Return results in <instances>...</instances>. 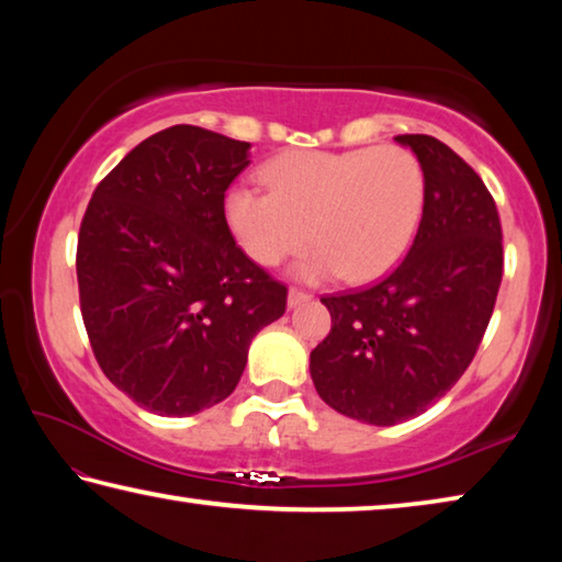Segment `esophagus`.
Wrapping results in <instances>:
<instances>
[{
  "mask_svg": "<svg viewBox=\"0 0 562 562\" xmlns=\"http://www.w3.org/2000/svg\"><path fill=\"white\" fill-rule=\"evenodd\" d=\"M310 300H312V294L304 292V290H297V288H292L290 294H288V304H290V307H300V304L310 302Z\"/></svg>",
  "mask_w": 562,
  "mask_h": 562,
  "instance_id": "obj_1",
  "label": "esophagus"
}]
</instances>
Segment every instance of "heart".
Instances as JSON below:
<instances>
[{
	"label": "heart",
	"instance_id": "b5f03b06",
	"mask_svg": "<svg viewBox=\"0 0 562 562\" xmlns=\"http://www.w3.org/2000/svg\"><path fill=\"white\" fill-rule=\"evenodd\" d=\"M260 178L268 193L227 190V227L262 268L317 243L294 268L307 282L382 278L404 258L424 221V166L402 146L288 150L268 160Z\"/></svg>",
	"mask_w": 562,
	"mask_h": 562
}]
</instances>
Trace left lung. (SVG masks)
<instances>
[{
	"label": "left lung",
	"mask_w": 562,
	"mask_h": 562,
	"mask_svg": "<svg viewBox=\"0 0 562 562\" xmlns=\"http://www.w3.org/2000/svg\"><path fill=\"white\" fill-rule=\"evenodd\" d=\"M396 140L424 166L422 227L382 282L322 297L331 329L310 355L325 404L374 426L418 416L459 382L503 278L501 217L479 173L439 138Z\"/></svg>",
	"instance_id": "left-lung-1"
}]
</instances>
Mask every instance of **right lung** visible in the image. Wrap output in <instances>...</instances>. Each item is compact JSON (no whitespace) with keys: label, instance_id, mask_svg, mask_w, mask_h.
Returning <instances> with one entry per match:
<instances>
[{"label":"right lung","instance_id":"right-lung-1","mask_svg":"<svg viewBox=\"0 0 562 562\" xmlns=\"http://www.w3.org/2000/svg\"><path fill=\"white\" fill-rule=\"evenodd\" d=\"M250 144L170 126L93 190L76 278L101 372L138 406L190 416L235 392L252 337L288 307L225 221V190Z\"/></svg>","mask_w":562,"mask_h":562}]
</instances>
